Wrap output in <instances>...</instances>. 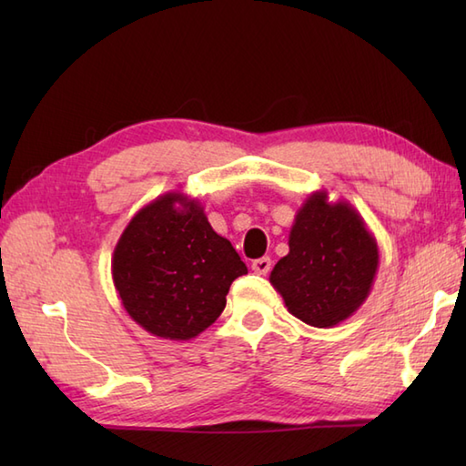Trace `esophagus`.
Segmentation results:
<instances>
[{
  "label": "esophagus",
  "mask_w": 466,
  "mask_h": 466,
  "mask_svg": "<svg viewBox=\"0 0 466 466\" xmlns=\"http://www.w3.org/2000/svg\"><path fill=\"white\" fill-rule=\"evenodd\" d=\"M270 266H272V260L268 258V256H262V258L252 262V270H254L256 274H268Z\"/></svg>",
  "instance_id": "1"
}]
</instances>
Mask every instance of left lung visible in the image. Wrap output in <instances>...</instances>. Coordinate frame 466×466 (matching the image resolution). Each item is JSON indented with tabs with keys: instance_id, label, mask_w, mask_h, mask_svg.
Here are the masks:
<instances>
[{
	"instance_id": "1",
	"label": "left lung",
	"mask_w": 466,
	"mask_h": 466,
	"mask_svg": "<svg viewBox=\"0 0 466 466\" xmlns=\"http://www.w3.org/2000/svg\"><path fill=\"white\" fill-rule=\"evenodd\" d=\"M289 248L270 272V284L296 319L332 329L369 299L379 244L346 200L330 202L329 192H312L296 212Z\"/></svg>"
}]
</instances>
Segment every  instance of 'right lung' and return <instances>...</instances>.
Wrapping results in <instances>:
<instances>
[{"label": "right lung", "mask_w": 466, "mask_h": 466, "mask_svg": "<svg viewBox=\"0 0 466 466\" xmlns=\"http://www.w3.org/2000/svg\"><path fill=\"white\" fill-rule=\"evenodd\" d=\"M248 274L230 240L212 230L202 204L167 192L127 222L112 279L130 319L164 340H190L214 324L230 284Z\"/></svg>", "instance_id": "add662e5"}]
</instances>
